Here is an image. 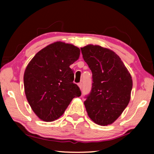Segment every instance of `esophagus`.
I'll return each instance as SVG.
<instances>
[{
    "label": "esophagus",
    "mask_w": 154,
    "mask_h": 154,
    "mask_svg": "<svg viewBox=\"0 0 154 154\" xmlns=\"http://www.w3.org/2000/svg\"><path fill=\"white\" fill-rule=\"evenodd\" d=\"M78 86H79V88H80V89H82V83H78Z\"/></svg>",
    "instance_id": "34e87169"
}]
</instances>
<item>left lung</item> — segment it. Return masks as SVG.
<instances>
[{
  "label": "left lung",
  "instance_id": "obj_1",
  "mask_svg": "<svg viewBox=\"0 0 154 154\" xmlns=\"http://www.w3.org/2000/svg\"><path fill=\"white\" fill-rule=\"evenodd\" d=\"M81 50L92 72V90L84 101L88 116L101 126L113 124L130 102L131 75L111 49L90 44Z\"/></svg>",
  "mask_w": 154,
  "mask_h": 154
}]
</instances>
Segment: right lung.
I'll use <instances>...</instances> for the list:
<instances>
[{
    "label": "right lung",
    "instance_id": "add662e5",
    "mask_svg": "<svg viewBox=\"0 0 154 154\" xmlns=\"http://www.w3.org/2000/svg\"><path fill=\"white\" fill-rule=\"evenodd\" d=\"M79 55V48L57 41L36 53L27 65L24 75L25 94L41 120L58 119L72 98L82 94L73 83V71L70 68Z\"/></svg>",
    "mask_w": 154,
    "mask_h": 154
}]
</instances>
